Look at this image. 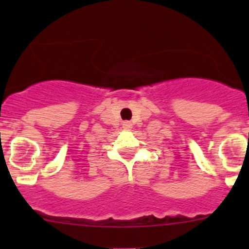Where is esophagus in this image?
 <instances>
[{
    "label": "esophagus",
    "mask_w": 249,
    "mask_h": 249,
    "mask_svg": "<svg viewBox=\"0 0 249 249\" xmlns=\"http://www.w3.org/2000/svg\"><path fill=\"white\" fill-rule=\"evenodd\" d=\"M123 127H124L125 130H130L132 127V124L130 122H124V124H123Z\"/></svg>",
    "instance_id": "obj_1"
}]
</instances>
